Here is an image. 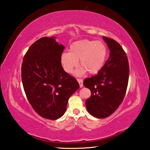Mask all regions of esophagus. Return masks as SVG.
I'll list each match as a JSON object with an SVG mask.
<instances>
[{"instance_id":"1","label":"esophagus","mask_w":150,"mask_h":150,"mask_svg":"<svg viewBox=\"0 0 150 150\" xmlns=\"http://www.w3.org/2000/svg\"><path fill=\"white\" fill-rule=\"evenodd\" d=\"M77 80L79 83V86H80V88L83 87V79H77Z\"/></svg>"}]
</instances>
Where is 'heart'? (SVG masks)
I'll use <instances>...</instances> for the list:
<instances>
[{
    "instance_id": "b5f03b06",
    "label": "heart",
    "mask_w": 150,
    "mask_h": 150,
    "mask_svg": "<svg viewBox=\"0 0 150 150\" xmlns=\"http://www.w3.org/2000/svg\"><path fill=\"white\" fill-rule=\"evenodd\" d=\"M70 52H63L60 61L64 71L68 73L77 67L79 59L81 67L76 71L77 75H81L87 71L95 74L104 65L107 56V48L101 41L81 40L74 42L70 46Z\"/></svg>"
}]
</instances>
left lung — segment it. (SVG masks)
Masks as SVG:
<instances>
[{"mask_svg": "<svg viewBox=\"0 0 150 150\" xmlns=\"http://www.w3.org/2000/svg\"><path fill=\"white\" fill-rule=\"evenodd\" d=\"M110 49V56L95 76L86 78L83 85L91 91L85 101L87 111L96 118L112 115L123 101L128 86L129 68L127 56L114 39L103 36Z\"/></svg>", "mask_w": 150, "mask_h": 150, "instance_id": "obj_1", "label": "left lung"}]
</instances>
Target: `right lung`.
I'll use <instances>...</instances> for the list:
<instances>
[{
	"label": "right lung",
	"instance_id": "obj_1",
	"mask_svg": "<svg viewBox=\"0 0 150 150\" xmlns=\"http://www.w3.org/2000/svg\"><path fill=\"white\" fill-rule=\"evenodd\" d=\"M56 37H43L30 46L23 58L22 81L28 101L41 117L55 120L65 114L67 102L79 87L63 69L65 47Z\"/></svg>",
	"mask_w": 150,
	"mask_h": 150
}]
</instances>
